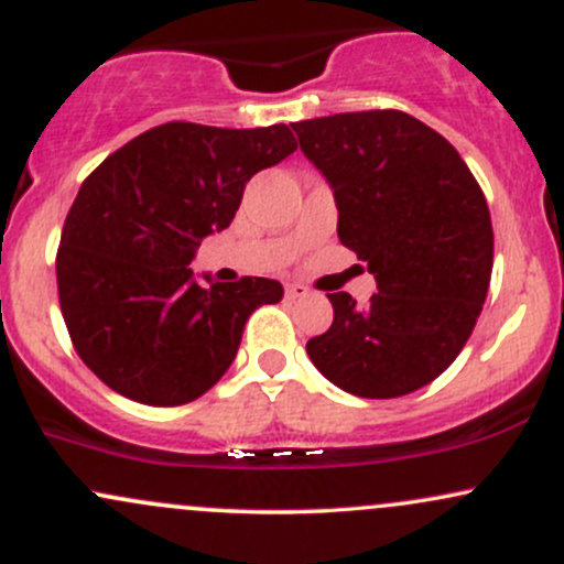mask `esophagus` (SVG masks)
<instances>
[{
  "label": "esophagus",
  "instance_id": "obj_1",
  "mask_svg": "<svg viewBox=\"0 0 564 564\" xmlns=\"http://www.w3.org/2000/svg\"><path fill=\"white\" fill-rule=\"evenodd\" d=\"M310 296V289L304 283H286V300H304Z\"/></svg>",
  "mask_w": 564,
  "mask_h": 564
}]
</instances>
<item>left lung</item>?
<instances>
[{
  "mask_svg": "<svg viewBox=\"0 0 564 564\" xmlns=\"http://www.w3.org/2000/svg\"><path fill=\"white\" fill-rule=\"evenodd\" d=\"M302 153L332 185L339 241L377 294H328L334 323L307 341L332 384L400 398L430 384L471 336L494 270V225L475 174L443 134L403 111L296 121Z\"/></svg>",
  "mask_w": 564,
  "mask_h": 564,
  "instance_id": "obj_1",
  "label": "left lung"
}]
</instances>
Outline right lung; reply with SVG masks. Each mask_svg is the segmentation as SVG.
<instances>
[{"label":"right lung","mask_w":564,"mask_h":564,"mask_svg":"<svg viewBox=\"0 0 564 564\" xmlns=\"http://www.w3.org/2000/svg\"><path fill=\"white\" fill-rule=\"evenodd\" d=\"M294 151L286 124L170 121L84 180L55 270L70 341L97 379L145 405L191 403L223 379L249 315L283 286L249 275L200 286L187 264L232 223L246 183Z\"/></svg>","instance_id":"1"}]
</instances>
